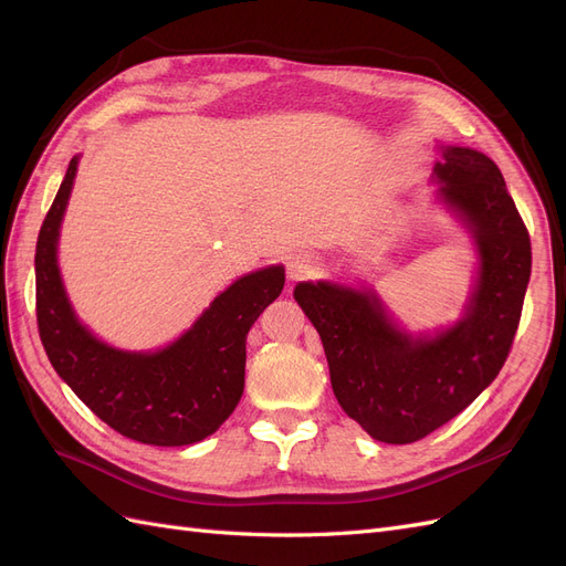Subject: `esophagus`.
I'll return each mask as SVG.
<instances>
[{
  "label": "esophagus",
  "instance_id": "1",
  "mask_svg": "<svg viewBox=\"0 0 566 566\" xmlns=\"http://www.w3.org/2000/svg\"><path fill=\"white\" fill-rule=\"evenodd\" d=\"M285 271H287V279L293 281V283L310 279L312 273L316 271V256L312 252L290 254L287 262H285Z\"/></svg>",
  "mask_w": 566,
  "mask_h": 566
}]
</instances>
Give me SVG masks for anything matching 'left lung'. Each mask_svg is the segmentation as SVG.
<instances>
[{
  "mask_svg": "<svg viewBox=\"0 0 566 566\" xmlns=\"http://www.w3.org/2000/svg\"><path fill=\"white\" fill-rule=\"evenodd\" d=\"M439 196L465 221L479 279L465 314L437 335H408L370 290L297 283L295 300L321 335L345 413L385 443H413L465 410L501 373L531 276V241L499 165L441 146Z\"/></svg>",
  "mask_w": 566,
  "mask_h": 566,
  "instance_id": "left-lung-1",
  "label": "left lung"
}]
</instances>
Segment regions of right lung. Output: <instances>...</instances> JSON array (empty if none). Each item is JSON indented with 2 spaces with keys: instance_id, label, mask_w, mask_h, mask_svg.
<instances>
[{
  "instance_id": "1",
  "label": "right lung",
  "mask_w": 566,
  "mask_h": 566,
  "mask_svg": "<svg viewBox=\"0 0 566 566\" xmlns=\"http://www.w3.org/2000/svg\"><path fill=\"white\" fill-rule=\"evenodd\" d=\"M77 156L38 235V328L51 366L108 427L150 447H186L219 430L243 397L245 337L281 295L283 266L238 279L177 342L160 352H123L96 339L67 302L56 264L59 231Z\"/></svg>"
}]
</instances>
